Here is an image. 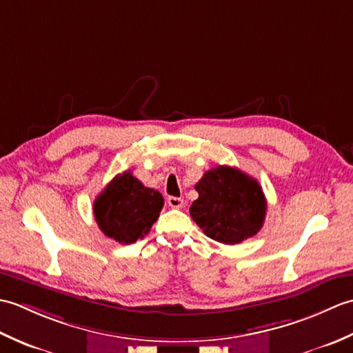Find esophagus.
<instances>
[{
    "label": "esophagus",
    "instance_id": "1",
    "mask_svg": "<svg viewBox=\"0 0 353 353\" xmlns=\"http://www.w3.org/2000/svg\"><path fill=\"white\" fill-rule=\"evenodd\" d=\"M167 203H168L171 208H174V209H181V208L183 206V199L170 196V197L167 199Z\"/></svg>",
    "mask_w": 353,
    "mask_h": 353
}]
</instances>
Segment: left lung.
<instances>
[{"label": "left lung", "instance_id": "left-lung-1", "mask_svg": "<svg viewBox=\"0 0 353 353\" xmlns=\"http://www.w3.org/2000/svg\"><path fill=\"white\" fill-rule=\"evenodd\" d=\"M199 199L190 214L203 234L223 244H239L256 235L265 220L261 185L241 170L219 165L196 185Z\"/></svg>", "mask_w": 353, "mask_h": 353}]
</instances>
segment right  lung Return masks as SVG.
<instances>
[{
	"instance_id": "1",
	"label": "right lung",
	"mask_w": 353,
	"mask_h": 353,
	"mask_svg": "<svg viewBox=\"0 0 353 353\" xmlns=\"http://www.w3.org/2000/svg\"><path fill=\"white\" fill-rule=\"evenodd\" d=\"M163 197L147 188L130 171L112 179L94 201V216L106 236L132 244L144 236L159 216Z\"/></svg>"
}]
</instances>
